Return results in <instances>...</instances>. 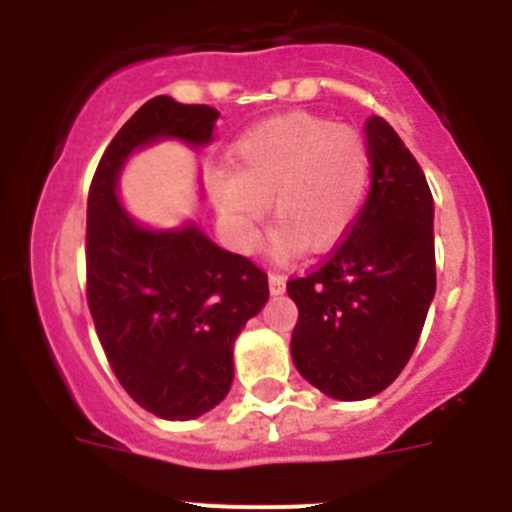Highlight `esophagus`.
I'll list each match as a JSON object with an SVG mask.
<instances>
[{
  "label": "esophagus",
  "mask_w": 512,
  "mask_h": 512,
  "mask_svg": "<svg viewBox=\"0 0 512 512\" xmlns=\"http://www.w3.org/2000/svg\"><path fill=\"white\" fill-rule=\"evenodd\" d=\"M284 289H287V279L282 274H269V292L274 297L284 295Z\"/></svg>",
  "instance_id": "34e87169"
}]
</instances>
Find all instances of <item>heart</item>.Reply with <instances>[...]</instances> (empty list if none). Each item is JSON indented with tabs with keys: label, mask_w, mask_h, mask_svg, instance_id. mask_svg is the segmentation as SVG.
Returning a JSON list of instances; mask_svg holds the SVG:
<instances>
[{
	"label": "heart",
	"mask_w": 512,
	"mask_h": 512,
	"mask_svg": "<svg viewBox=\"0 0 512 512\" xmlns=\"http://www.w3.org/2000/svg\"><path fill=\"white\" fill-rule=\"evenodd\" d=\"M372 184L364 135L318 115H284L256 125L230 148V169L207 176L212 200L235 246L253 251L266 212L279 220L271 259H295L302 248L328 251L356 223Z\"/></svg>",
	"instance_id": "b5f03b06"
}]
</instances>
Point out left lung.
Returning a JSON list of instances; mask_svg holds the SVG:
<instances>
[{
    "instance_id": "1",
    "label": "left lung",
    "mask_w": 512,
    "mask_h": 512,
    "mask_svg": "<svg viewBox=\"0 0 512 512\" xmlns=\"http://www.w3.org/2000/svg\"><path fill=\"white\" fill-rule=\"evenodd\" d=\"M372 189L346 241L287 284L300 318L297 372L333 400H366L397 379L436 295L433 197L423 169L384 117L366 120Z\"/></svg>"
}]
</instances>
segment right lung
<instances>
[{"label":"right lung","instance_id":"right-lung-1","mask_svg":"<svg viewBox=\"0 0 512 512\" xmlns=\"http://www.w3.org/2000/svg\"><path fill=\"white\" fill-rule=\"evenodd\" d=\"M220 112L171 97L148 99L104 151L87 202V300L112 372L140 408L192 420L225 400L233 343L269 300V282L246 256L197 223L153 230L117 197L128 158L158 140L200 148Z\"/></svg>","mask_w":512,"mask_h":512}]
</instances>
